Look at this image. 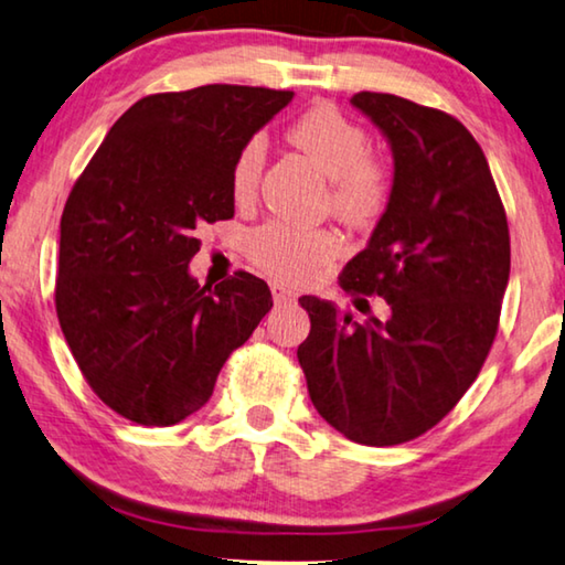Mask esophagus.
Wrapping results in <instances>:
<instances>
[{"label": "esophagus", "mask_w": 565, "mask_h": 565, "mask_svg": "<svg viewBox=\"0 0 565 565\" xmlns=\"http://www.w3.org/2000/svg\"><path fill=\"white\" fill-rule=\"evenodd\" d=\"M270 290H273V300H275L277 305L292 302L295 298H298V295H295V290H290L288 285H282V282H273Z\"/></svg>", "instance_id": "esophagus-1"}]
</instances>
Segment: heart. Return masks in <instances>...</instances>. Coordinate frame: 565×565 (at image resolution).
<instances>
[{"label":"heart","mask_w":565,"mask_h":565,"mask_svg":"<svg viewBox=\"0 0 565 565\" xmlns=\"http://www.w3.org/2000/svg\"><path fill=\"white\" fill-rule=\"evenodd\" d=\"M290 142L316 162L330 180V210L348 227L365 230L375 225L387 210L393 180L385 162L370 154V137L355 119L335 105H318L300 115L288 129ZM265 162V140L249 137L233 162V195H255ZM340 239L332 230H302L285 222H267L249 237L253 260L280 280H305L338 255Z\"/></svg>","instance_id":"heart-1"}]
</instances>
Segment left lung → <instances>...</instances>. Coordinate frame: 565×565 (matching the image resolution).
<instances>
[{
    "label": "left lung",
    "instance_id": "8db88e82",
    "mask_svg": "<svg viewBox=\"0 0 565 565\" xmlns=\"http://www.w3.org/2000/svg\"><path fill=\"white\" fill-rule=\"evenodd\" d=\"M350 102L383 129L395 174L340 288L381 295L391 318L360 326L302 295L310 335L298 360L322 418L383 448L423 436L473 385L501 320L511 235L486 154L456 117L385 92Z\"/></svg>",
    "mask_w": 565,
    "mask_h": 565
}]
</instances>
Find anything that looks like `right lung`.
<instances>
[{
	"instance_id": "obj_1",
	"label": "right lung",
	"mask_w": 565,
	"mask_h": 565,
	"mask_svg": "<svg viewBox=\"0 0 565 565\" xmlns=\"http://www.w3.org/2000/svg\"><path fill=\"white\" fill-rule=\"evenodd\" d=\"M290 89L205 85L135 102L97 147L60 222V328L92 391L137 425L210 401L225 360L273 308L260 277H190L198 230L235 215L230 174Z\"/></svg>"
}]
</instances>
